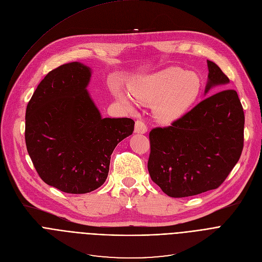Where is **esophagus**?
<instances>
[{"mask_svg": "<svg viewBox=\"0 0 262 262\" xmlns=\"http://www.w3.org/2000/svg\"><path fill=\"white\" fill-rule=\"evenodd\" d=\"M147 132V126L141 120H137L135 124V133L137 134H145Z\"/></svg>", "mask_w": 262, "mask_h": 262, "instance_id": "esophagus-1", "label": "esophagus"}]
</instances>
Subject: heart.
<instances>
[{
  "mask_svg": "<svg viewBox=\"0 0 262 262\" xmlns=\"http://www.w3.org/2000/svg\"><path fill=\"white\" fill-rule=\"evenodd\" d=\"M199 93L198 76L179 67L163 69L139 80L130 87V94L139 102L152 104L154 117L162 124H170L180 119L197 100ZM117 98L132 107L125 94L118 93Z\"/></svg>",
  "mask_w": 262,
  "mask_h": 262,
  "instance_id": "1",
  "label": "heart"
}]
</instances>
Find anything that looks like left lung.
<instances>
[{
  "label": "left lung",
  "instance_id": "left-lung-1",
  "mask_svg": "<svg viewBox=\"0 0 262 262\" xmlns=\"http://www.w3.org/2000/svg\"><path fill=\"white\" fill-rule=\"evenodd\" d=\"M212 87L230 83L220 67L207 60ZM245 113L236 91L223 90L172 122L149 133L147 168L167 196H195L219 187L238 162L243 148Z\"/></svg>",
  "mask_w": 262,
  "mask_h": 262
}]
</instances>
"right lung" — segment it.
<instances>
[{
	"instance_id": "obj_1",
	"label": "right lung",
	"mask_w": 262,
	"mask_h": 262,
	"mask_svg": "<svg viewBox=\"0 0 262 262\" xmlns=\"http://www.w3.org/2000/svg\"><path fill=\"white\" fill-rule=\"evenodd\" d=\"M90 67L79 62L49 72L27 104L25 142L41 179L68 194L105 182L111 156L134 132L129 118H102L86 87Z\"/></svg>"
}]
</instances>
